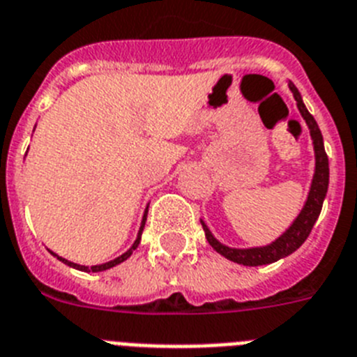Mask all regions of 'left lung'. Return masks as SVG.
I'll return each instance as SVG.
<instances>
[{"instance_id": "1", "label": "left lung", "mask_w": 357, "mask_h": 357, "mask_svg": "<svg viewBox=\"0 0 357 357\" xmlns=\"http://www.w3.org/2000/svg\"><path fill=\"white\" fill-rule=\"evenodd\" d=\"M289 89L293 91V97L296 100L300 113H302L303 120L307 122L309 131H311L312 145H314V156H316V169H314V178L311 183V190H309L307 201H305V206L302 208L300 215L294 219L293 225L289 226V230H286V234H282L280 237L275 241V243L268 244V246L262 248H250V250H235V248H228L225 244H221L212 235V231L208 230V226L203 225L204 235H206V241L210 243V246L215 250L217 253H221L222 257H226L231 262H237V264L243 266H264L271 264V262H277V260L284 259V257L291 255L293 252H296L305 238L311 234L312 226H314L316 219L320 215L321 206H324V199L327 196L328 188V158L325 153L324 147V136H321L320 127L316 123L314 116L307 111V107L303 105L302 97H300L298 89L293 82H289Z\"/></svg>"}]
</instances>
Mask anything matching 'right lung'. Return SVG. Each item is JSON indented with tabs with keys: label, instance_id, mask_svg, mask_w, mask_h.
Returning <instances> with one entry per match:
<instances>
[{
	"label": "right lung",
	"instance_id": "right-lung-1",
	"mask_svg": "<svg viewBox=\"0 0 357 357\" xmlns=\"http://www.w3.org/2000/svg\"><path fill=\"white\" fill-rule=\"evenodd\" d=\"M145 219H147V210H145V213H144V221H142V226H140V231H138V237H136V241H135V244H132V246H131V250H127V252L123 253V255L116 257V259H114V260H109V262H105V264H100V266H91V268H88V266H79V264H75V262H70V260L63 259V257L55 255L54 252H52V255L57 257L59 260H63L64 264H68V266H70V268L80 269V271H86V273H89V271H93V273H97V271H105V269H109V268H113V266L120 264V262H123V260H127V259H129V257L132 255V252H135L136 248H138V244H140L142 231H144V226H145Z\"/></svg>",
	"mask_w": 357,
	"mask_h": 357
}]
</instances>
